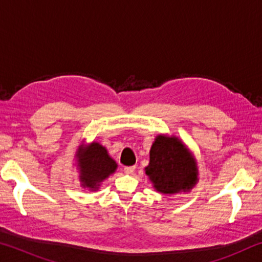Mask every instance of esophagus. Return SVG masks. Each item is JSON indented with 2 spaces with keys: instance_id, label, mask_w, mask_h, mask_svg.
Instances as JSON below:
<instances>
[{
  "instance_id": "obj_1",
  "label": "esophagus",
  "mask_w": 262,
  "mask_h": 262,
  "mask_svg": "<svg viewBox=\"0 0 262 262\" xmlns=\"http://www.w3.org/2000/svg\"><path fill=\"white\" fill-rule=\"evenodd\" d=\"M123 171H125L126 174H133L135 171V166H126L123 168Z\"/></svg>"
}]
</instances>
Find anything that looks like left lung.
Segmentation results:
<instances>
[{
  "label": "left lung",
  "instance_id": "obj_1",
  "mask_svg": "<svg viewBox=\"0 0 262 262\" xmlns=\"http://www.w3.org/2000/svg\"><path fill=\"white\" fill-rule=\"evenodd\" d=\"M144 171L154 189L164 195L189 192L199 181L196 159L176 135L159 134L155 137L149 165Z\"/></svg>",
  "mask_w": 262,
  "mask_h": 262
}]
</instances>
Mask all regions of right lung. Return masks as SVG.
Listing matches in <instances>:
<instances>
[{"mask_svg": "<svg viewBox=\"0 0 262 262\" xmlns=\"http://www.w3.org/2000/svg\"><path fill=\"white\" fill-rule=\"evenodd\" d=\"M74 165L78 172L81 186L91 192L98 190L101 183L118 168L117 162L110 156L107 149L96 141L79 145Z\"/></svg>", "mask_w": 262, "mask_h": 262, "instance_id": "right-lung-1", "label": "right lung"}]
</instances>
